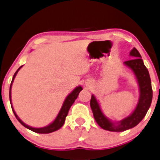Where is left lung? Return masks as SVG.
<instances>
[{"label": "left lung", "instance_id": "8db88e82", "mask_svg": "<svg viewBox=\"0 0 160 160\" xmlns=\"http://www.w3.org/2000/svg\"><path fill=\"white\" fill-rule=\"evenodd\" d=\"M130 55L134 58L124 61V65L128 67L134 72L138 86H139L140 96L138 105L134 112L125 118L118 122H112L111 120L105 116L102 112L99 102L92 95L90 100V107L96 122L102 129L115 132H121L135 127L141 122L142 119L150 107L152 99V89L150 74L141 58L139 52L134 48L130 52Z\"/></svg>", "mask_w": 160, "mask_h": 160}]
</instances>
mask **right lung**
Listing matches in <instances>:
<instances>
[{"label": "right lung", "mask_w": 160, "mask_h": 160, "mask_svg": "<svg viewBox=\"0 0 160 160\" xmlns=\"http://www.w3.org/2000/svg\"><path fill=\"white\" fill-rule=\"evenodd\" d=\"M22 66L20 67V68H18V70L16 71V73H14V75H13V79H12V81H11V83H10V104H11L12 110H13V113H14L16 118H17V120L20 122V124H22V125H23L25 128H26L31 130L32 131H34V132H36V133H38V134H49V133H52V132H54V131H58V130L60 129L63 126V124H64L65 118H66L67 115H68V112H69L70 108H71L72 105L73 104V102H74V101L76 100L79 93H80V91L83 89V88H82L80 86H79V87H76V88L72 91L71 93L67 96L65 100H64V103H63L62 107H61L60 112H59L58 115H57V117H56V118L54 119V121L53 122L51 123L50 124H48V125L45 126V127H43V128H32V127H31V126H29V125H27V124H26L25 123L21 120L20 118L17 116V115L16 114L15 111L13 110V106H12V102H11V92H10V91H11L12 83H13V80H14L16 75H17V73H18V71H20V69L22 68Z\"/></svg>", "instance_id": "right-lung-1"}]
</instances>
